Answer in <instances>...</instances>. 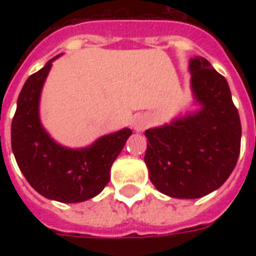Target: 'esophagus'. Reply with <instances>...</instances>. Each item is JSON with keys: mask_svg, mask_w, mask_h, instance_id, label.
<instances>
[{"mask_svg": "<svg viewBox=\"0 0 256 256\" xmlns=\"http://www.w3.org/2000/svg\"><path fill=\"white\" fill-rule=\"evenodd\" d=\"M148 124H150L148 118L142 116V115H138V116L134 118L133 123H132V126H133L136 132H144L145 128H148Z\"/></svg>", "mask_w": 256, "mask_h": 256, "instance_id": "1", "label": "esophagus"}]
</instances>
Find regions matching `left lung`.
<instances>
[{"instance_id":"8db88e82","label":"left lung","mask_w":256,"mask_h":256,"mask_svg":"<svg viewBox=\"0 0 256 256\" xmlns=\"http://www.w3.org/2000/svg\"><path fill=\"white\" fill-rule=\"evenodd\" d=\"M193 93L203 108L186 118L145 132L144 162L158 190L198 198L218 189L236 166L242 123L226 79L208 60H190Z\"/></svg>"}]
</instances>
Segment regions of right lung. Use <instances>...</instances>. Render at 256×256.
Instances as JSON below:
<instances>
[{"label":"right lung","mask_w":256,"mask_h":256,"mask_svg":"<svg viewBox=\"0 0 256 256\" xmlns=\"http://www.w3.org/2000/svg\"><path fill=\"white\" fill-rule=\"evenodd\" d=\"M54 58L30 75L20 92L10 128L12 150L20 172L40 194L62 203H79L106 188L112 163L132 130L104 136L84 150L56 144L42 128L38 116L42 84Z\"/></svg>","instance_id":"add662e5"}]
</instances>
